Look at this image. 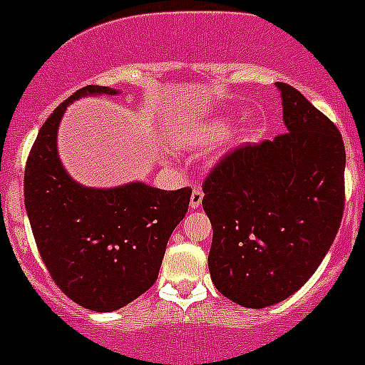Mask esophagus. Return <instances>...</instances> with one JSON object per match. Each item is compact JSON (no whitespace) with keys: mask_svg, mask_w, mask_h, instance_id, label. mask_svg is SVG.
Wrapping results in <instances>:
<instances>
[{"mask_svg":"<svg viewBox=\"0 0 365 365\" xmlns=\"http://www.w3.org/2000/svg\"><path fill=\"white\" fill-rule=\"evenodd\" d=\"M201 201H203V190H201L200 187H196V189L192 190V194H190V208H192V210L200 208Z\"/></svg>","mask_w":365,"mask_h":365,"instance_id":"1","label":"esophagus"}]
</instances>
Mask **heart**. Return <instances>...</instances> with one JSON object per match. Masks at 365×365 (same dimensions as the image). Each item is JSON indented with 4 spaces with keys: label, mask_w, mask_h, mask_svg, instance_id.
Instances as JSON below:
<instances>
[{
    "label": "heart",
    "mask_w": 365,
    "mask_h": 365,
    "mask_svg": "<svg viewBox=\"0 0 365 365\" xmlns=\"http://www.w3.org/2000/svg\"><path fill=\"white\" fill-rule=\"evenodd\" d=\"M225 130H226L225 123L217 121V123H214V125L210 126V135L217 137V135H221V133H225Z\"/></svg>",
    "instance_id": "1"
}]
</instances>
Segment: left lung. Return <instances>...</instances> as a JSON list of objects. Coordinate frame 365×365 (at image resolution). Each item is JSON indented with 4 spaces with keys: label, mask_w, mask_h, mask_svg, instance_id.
I'll return each instance as SVG.
<instances>
[{
    "label": "left lung",
    "mask_w": 365,
    "mask_h": 365,
    "mask_svg": "<svg viewBox=\"0 0 365 365\" xmlns=\"http://www.w3.org/2000/svg\"><path fill=\"white\" fill-rule=\"evenodd\" d=\"M287 133L230 151L203 183L215 289L246 309L284 302L307 284L339 232L346 151L337 126L277 81Z\"/></svg>",
    "instance_id": "8db88e82"
}]
</instances>
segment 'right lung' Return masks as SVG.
<instances>
[{
    "instance_id": "add662e5",
    "label": "right lung",
    "mask_w": 365,
    "mask_h": 365,
    "mask_svg": "<svg viewBox=\"0 0 365 365\" xmlns=\"http://www.w3.org/2000/svg\"><path fill=\"white\" fill-rule=\"evenodd\" d=\"M121 91L87 85L46 119L24 171V205L38 253L67 298L94 312L119 310L155 284L173 230L185 217L190 189L143 182L96 189L71 178L56 150L58 125L73 101Z\"/></svg>"
}]
</instances>
